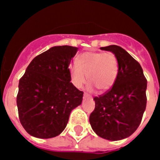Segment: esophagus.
Listing matches in <instances>:
<instances>
[{
    "mask_svg": "<svg viewBox=\"0 0 160 160\" xmlns=\"http://www.w3.org/2000/svg\"><path fill=\"white\" fill-rule=\"evenodd\" d=\"M92 98V96L89 95L88 94L84 93V95H83V99H86V98Z\"/></svg>",
    "mask_w": 160,
    "mask_h": 160,
    "instance_id": "esophagus-1",
    "label": "esophagus"
}]
</instances>
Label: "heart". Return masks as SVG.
<instances>
[{"label": "heart", "mask_w": 160, "mask_h": 160, "mask_svg": "<svg viewBox=\"0 0 160 160\" xmlns=\"http://www.w3.org/2000/svg\"><path fill=\"white\" fill-rule=\"evenodd\" d=\"M72 83L77 88H81L88 77L91 86L100 92L110 90L118 77L119 63L114 53L111 52H85L79 56L77 62L69 65Z\"/></svg>", "instance_id": "heart-1"}]
</instances>
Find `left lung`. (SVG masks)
<instances>
[{"instance_id":"8db88e82","label":"left lung","mask_w":160,"mask_h":160,"mask_svg":"<svg viewBox=\"0 0 160 160\" xmlns=\"http://www.w3.org/2000/svg\"><path fill=\"white\" fill-rule=\"evenodd\" d=\"M100 49L116 55L118 77L110 90L94 98L95 107L89 122L98 137L120 141L132 135L141 124L147 103V80L141 65L121 46Z\"/></svg>"}]
</instances>
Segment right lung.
<instances>
[{
  "mask_svg": "<svg viewBox=\"0 0 160 160\" xmlns=\"http://www.w3.org/2000/svg\"><path fill=\"white\" fill-rule=\"evenodd\" d=\"M78 48L53 46L31 61L19 82L16 103L20 123L32 137H57L83 92L71 83L69 64Z\"/></svg>",
  "mask_w": 160,
  "mask_h": 160,
  "instance_id": "1",
  "label": "right lung"
}]
</instances>
